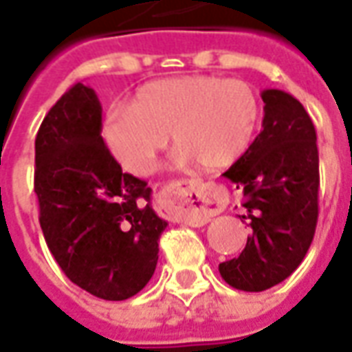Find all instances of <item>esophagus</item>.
I'll use <instances>...</instances> for the list:
<instances>
[{
  "instance_id": "obj_1",
  "label": "esophagus",
  "mask_w": 352,
  "mask_h": 352,
  "mask_svg": "<svg viewBox=\"0 0 352 352\" xmlns=\"http://www.w3.org/2000/svg\"><path fill=\"white\" fill-rule=\"evenodd\" d=\"M228 195L214 184L203 180H176L164 186L157 195V208L174 220L201 228L212 216L226 208Z\"/></svg>"
}]
</instances>
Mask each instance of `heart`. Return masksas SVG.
Returning <instances> with one entry per match:
<instances>
[{
	"mask_svg": "<svg viewBox=\"0 0 352 352\" xmlns=\"http://www.w3.org/2000/svg\"><path fill=\"white\" fill-rule=\"evenodd\" d=\"M260 100L241 79L184 76L159 79L136 92L132 106L106 116L104 138L124 170L148 174L170 134L180 164L203 170L233 164L260 123Z\"/></svg>",
	"mask_w": 352,
	"mask_h": 352,
	"instance_id": "heart-1",
	"label": "heart"
}]
</instances>
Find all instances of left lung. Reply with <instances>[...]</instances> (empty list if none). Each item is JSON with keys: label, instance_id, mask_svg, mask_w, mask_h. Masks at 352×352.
Listing matches in <instances>:
<instances>
[{"label": "left lung", "instance_id": "8db88e82", "mask_svg": "<svg viewBox=\"0 0 352 352\" xmlns=\"http://www.w3.org/2000/svg\"><path fill=\"white\" fill-rule=\"evenodd\" d=\"M263 131L223 176L243 191L252 235L239 258L220 263L236 290L263 292L298 269L318 220V148L311 117L292 94L261 92Z\"/></svg>", "mask_w": 352, "mask_h": 352}]
</instances>
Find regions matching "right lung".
I'll return each instance as SVG.
<instances>
[{"label":"right lung","mask_w":352,"mask_h":352,"mask_svg":"<svg viewBox=\"0 0 352 352\" xmlns=\"http://www.w3.org/2000/svg\"><path fill=\"white\" fill-rule=\"evenodd\" d=\"M96 92L76 83L36 136L34 189L49 250L69 280L123 301L153 276L168 226L151 208L148 182L121 170L104 144Z\"/></svg>","instance_id":"add662e5"}]
</instances>
